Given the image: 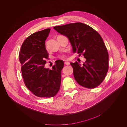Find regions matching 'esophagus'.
<instances>
[{
  "instance_id": "34e87169",
  "label": "esophagus",
  "mask_w": 127,
  "mask_h": 127,
  "mask_svg": "<svg viewBox=\"0 0 127 127\" xmlns=\"http://www.w3.org/2000/svg\"><path fill=\"white\" fill-rule=\"evenodd\" d=\"M64 64H65V65H69L70 64V63L68 62H64Z\"/></svg>"
}]
</instances>
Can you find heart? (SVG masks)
Here are the masks:
<instances>
[{"mask_svg": "<svg viewBox=\"0 0 127 127\" xmlns=\"http://www.w3.org/2000/svg\"><path fill=\"white\" fill-rule=\"evenodd\" d=\"M47 46V43L46 42V43H45V46ZM64 57H65V56H63V55L60 56V58H64Z\"/></svg>", "mask_w": 127, "mask_h": 127, "instance_id": "obj_1", "label": "heart"}]
</instances>
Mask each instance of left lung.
I'll return each mask as SVG.
<instances>
[{
  "label": "left lung",
  "instance_id": "obj_1",
  "mask_svg": "<svg viewBox=\"0 0 127 127\" xmlns=\"http://www.w3.org/2000/svg\"><path fill=\"white\" fill-rule=\"evenodd\" d=\"M54 29L68 38L74 53L83 55L86 59L82 66L77 61L70 63L75 81L87 88H94L99 85L108 70L109 55L98 32L81 22L56 26Z\"/></svg>",
  "mask_w": 127,
  "mask_h": 127
}]
</instances>
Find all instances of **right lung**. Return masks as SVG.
<instances>
[{"instance_id": "right-lung-1", "label": "right lung", "mask_w": 127, "mask_h": 127, "mask_svg": "<svg viewBox=\"0 0 127 127\" xmlns=\"http://www.w3.org/2000/svg\"><path fill=\"white\" fill-rule=\"evenodd\" d=\"M50 30L47 29L31 35L23 42L19 54L25 85L33 95L40 97H54L57 94L64 66V62L59 60L52 69L44 67L48 56L45 41Z\"/></svg>"}]
</instances>
